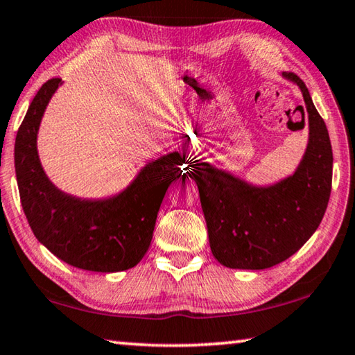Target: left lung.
<instances>
[{"instance_id":"left-lung-1","label":"left lung","mask_w":355,"mask_h":355,"mask_svg":"<svg viewBox=\"0 0 355 355\" xmlns=\"http://www.w3.org/2000/svg\"><path fill=\"white\" fill-rule=\"evenodd\" d=\"M299 86L309 114V144L291 176L272 185H253L207 162H185L184 176L198 185L211 252L230 269L261 270L283 263L318 230L332 189V144L324 119L304 81ZM302 116L305 114L302 110ZM185 181V179H184Z\"/></svg>"}]
</instances>
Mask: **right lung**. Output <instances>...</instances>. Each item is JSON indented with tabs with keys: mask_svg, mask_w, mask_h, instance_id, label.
I'll return each instance as SVG.
<instances>
[{
	"mask_svg": "<svg viewBox=\"0 0 355 355\" xmlns=\"http://www.w3.org/2000/svg\"><path fill=\"white\" fill-rule=\"evenodd\" d=\"M61 85V78L42 85L17 132L14 160L23 212L36 239L64 263L92 272L127 270L146 254L162 201L182 176L185 159L174 150L149 162L110 198L64 193L46 178L37 154L40 121Z\"/></svg>",
	"mask_w": 355,
	"mask_h": 355,
	"instance_id": "1",
	"label": "right lung"
}]
</instances>
